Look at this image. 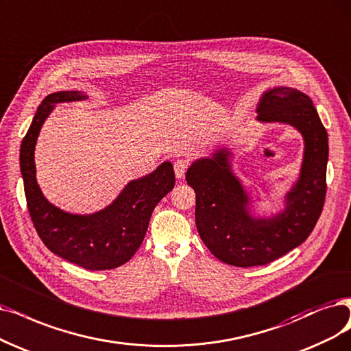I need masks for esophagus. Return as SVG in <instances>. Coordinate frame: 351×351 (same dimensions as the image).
I'll list each match as a JSON object with an SVG mask.
<instances>
[{
  "mask_svg": "<svg viewBox=\"0 0 351 351\" xmlns=\"http://www.w3.org/2000/svg\"><path fill=\"white\" fill-rule=\"evenodd\" d=\"M189 168V160L186 158H178L174 161V173L177 178H183Z\"/></svg>",
  "mask_w": 351,
  "mask_h": 351,
  "instance_id": "34e87169",
  "label": "esophagus"
}]
</instances>
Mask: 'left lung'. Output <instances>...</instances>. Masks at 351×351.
<instances>
[{"label":"left lung","instance_id":"left-lung-1","mask_svg":"<svg viewBox=\"0 0 351 351\" xmlns=\"http://www.w3.org/2000/svg\"><path fill=\"white\" fill-rule=\"evenodd\" d=\"M256 119L289 123L304 136L301 174L287 194L284 212L269 219L250 215L249 195L224 148L193 162L186 174L195 191V226L203 243L219 261L241 268L271 263L305 242L327 191L328 136L310 97L293 88L266 90Z\"/></svg>","mask_w":351,"mask_h":351}]
</instances>
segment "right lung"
<instances>
[{"label": "right lung", "mask_w": 351, "mask_h": 351, "mask_svg": "<svg viewBox=\"0 0 351 351\" xmlns=\"http://www.w3.org/2000/svg\"><path fill=\"white\" fill-rule=\"evenodd\" d=\"M86 97L76 90L45 97L23 138L20 167L27 207L40 239L53 254L69 262L89 271H104L118 268L134 256L145 237L152 210L174 189L176 176L173 164L165 161L151 174L130 181L114 203L93 215H70L49 203L36 181L34 147L38 132L56 104Z\"/></svg>", "instance_id": "add662e5"}]
</instances>
